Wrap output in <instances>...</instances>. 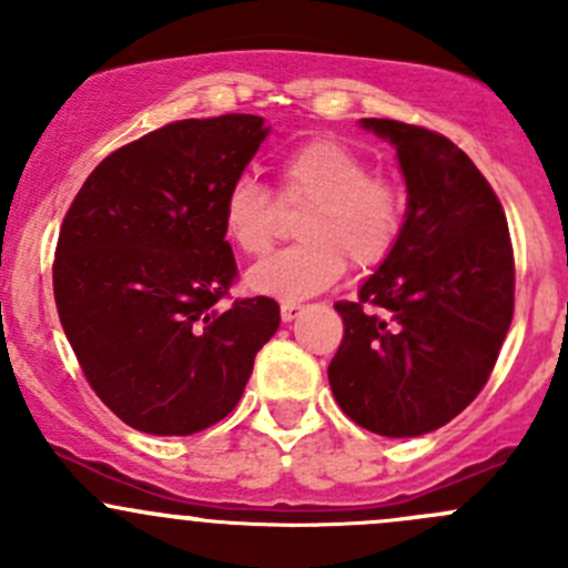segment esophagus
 <instances>
[{
	"instance_id": "esophagus-1",
	"label": "esophagus",
	"mask_w": 568,
	"mask_h": 568,
	"mask_svg": "<svg viewBox=\"0 0 568 568\" xmlns=\"http://www.w3.org/2000/svg\"><path fill=\"white\" fill-rule=\"evenodd\" d=\"M301 312H303L301 303H292V301L282 303V320H284V323H292V320H295Z\"/></svg>"
}]
</instances>
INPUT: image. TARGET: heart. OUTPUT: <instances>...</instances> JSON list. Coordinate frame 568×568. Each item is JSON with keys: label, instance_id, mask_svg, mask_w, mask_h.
<instances>
[{"label": "heart", "instance_id": "1", "mask_svg": "<svg viewBox=\"0 0 568 568\" xmlns=\"http://www.w3.org/2000/svg\"><path fill=\"white\" fill-rule=\"evenodd\" d=\"M278 200L260 180L237 178L221 202V224L245 256H262L276 243L284 207L297 219L301 243L267 256L248 273L262 295L303 301L342 278L344 265L369 271L390 256L407 221V194L396 180L374 174L372 163L336 139H308L276 163Z\"/></svg>", "mask_w": 568, "mask_h": 568}]
</instances>
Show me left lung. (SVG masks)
Masks as SVG:
<instances>
[{
  "instance_id": "obj_1",
  "label": "left lung",
  "mask_w": 568,
  "mask_h": 568,
  "mask_svg": "<svg viewBox=\"0 0 568 568\" xmlns=\"http://www.w3.org/2000/svg\"><path fill=\"white\" fill-rule=\"evenodd\" d=\"M364 128L396 144L410 202L358 301L333 306L344 336L327 379L358 426L415 437L487 385L514 317V248L498 194L452 139L374 116Z\"/></svg>"
}]
</instances>
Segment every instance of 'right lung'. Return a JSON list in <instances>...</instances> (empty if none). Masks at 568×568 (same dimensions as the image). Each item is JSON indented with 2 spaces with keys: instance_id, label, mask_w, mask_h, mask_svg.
<instances>
[{
  "instance_id": "right-lung-1",
  "label": "right lung",
  "mask_w": 568,
  "mask_h": 568,
  "mask_svg": "<svg viewBox=\"0 0 568 568\" xmlns=\"http://www.w3.org/2000/svg\"><path fill=\"white\" fill-rule=\"evenodd\" d=\"M254 114L178 120L114 150L70 202L54 251L60 323L90 388L148 435H196L241 402L276 333L273 297L230 295L221 202L260 150Z\"/></svg>"
}]
</instances>
